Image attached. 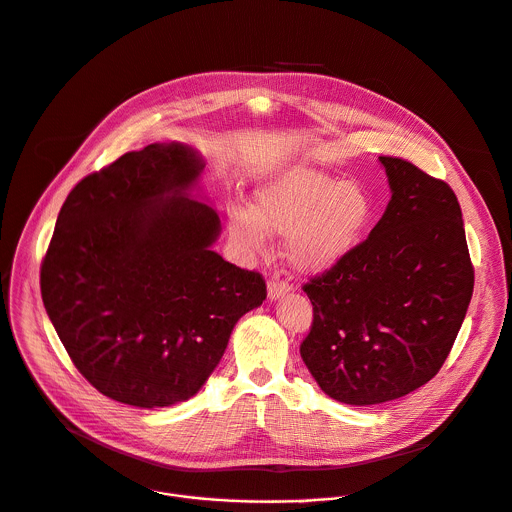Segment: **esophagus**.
I'll use <instances>...</instances> for the list:
<instances>
[{"label": "esophagus", "mask_w": 512, "mask_h": 512, "mask_svg": "<svg viewBox=\"0 0 512 512\" xmlns=\"http://www.w3.org/2000/svg\"><path fill=\"white\" fill-rule=\"evenodd\" d=\"M288 292H290V284H288V282L280 280V277H271L269 284H267V294H269V300L280 298V296H284V294H288Z\"/></svg>", "instance_id": "1"}]
</instances>
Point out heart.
<instances>
[{
  "label": "heart",
  "instance_id": "1",
  "mask_svg": "<svg viewBox=\"0 0 512 512\" xmlns=\"http://www.w3.org/2000/svg\"><path fill=\"white\" fill-rule=\"evenodd\" d=\"M369 218L371 200L361 185L296 165L259 185L255 210H232L230 235L249 251L267 245V232L290 237L292 265L322 271L357 247Z\"/></svg>",
  "mask_w": 512,
  "mask_h": 512
}]
</instances>
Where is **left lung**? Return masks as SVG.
Segmentation results:
<instances>
[{
    "label": "left lung",
    "mask_w": 512,
    "mask_h": 512,
    "mask_svg": "<svg viewBox=\"0 0 512 512\" xmlns=\"http://www.w3.org/2000/svg\"><path fill=\"white\" fill-rule=\"evenodd\" d=\"M392 200L369 237L302 286L300 355L320 390L367 406L425 386L445 363L474 292L459 202L414 163L380 157Z\"/></svg>",
    "instance_id": "8db88e82"
}]
</instances>
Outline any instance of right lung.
<instances>
[{
  "label": "right lung",
  "mask_w": 512,
  "mask_h": 512,
  "mask_svg": "<svg viewBox=\"0 0 512 512\" xmlns=\"http://www.w3.org/2000/svg\"><path fill=\"white\" fill-rule=\"evenodd\" d=\"M202 161L130 151L69 192L40 265L42 302L79 374L141 408L192 398L267 286L210 247L218 214L188 198Z\"/></svg>",
  "instance_id": "right-lung-1"
}]
</instances>
